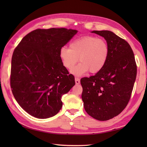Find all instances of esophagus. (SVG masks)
Here are the masks:
<instances>
[{"instance_id":"1","label":"esophagus","mask_w":147,"mask_h":147,"mask_svg":"<svg viewBox=\"0 0 147 147\" xmlns=\"http://www.w3.org/2000/svg\"><path fill=\"white\" fill-rule=\"evenodd\" d=\"M75 83L77 85H78V84L80 83V80L78 78H75Z\"/></svg>"}]
</instances>
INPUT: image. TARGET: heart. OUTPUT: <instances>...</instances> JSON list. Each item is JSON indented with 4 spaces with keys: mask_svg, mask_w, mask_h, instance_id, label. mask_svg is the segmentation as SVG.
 Returning a JSON list of instances; mask_svg holds the SVG:
<instances>
[{
    "mask_svg": "<svg viewBox=\"0 0 147 147\" xmlns=\"http://www.w3.org/2000/svg\"><path fill=\"white\" fill-rule=\"evenodd\" d=\"M109 53L110 49L105 39L85 35L71 41L69 49L62 47L59 57L68 70H71L80 60V63L72 70V73L80 76L88 71L92 74L98 73L107 63Z\"/></svg>",
    "mask_w": 147,
    "mask_h": 147,
    "instance_id": "heart-1",
    "label": "heart"
}]
</instances>
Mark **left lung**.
<instances>
[{"label": "left lung", "instance_id": "8db88e82", "mask_svg": "<svg viewBox=\"0 0 147 147\" xmlns=\"http://www.w3.org/2000/svg\"><path fill=\"white\" fill-rule=\"evenodd\" d=\"M92 33L104 37L110 53L100 71L81 79L82 98L87 114L98 121H107L119 114L128 104L137 66L133 50L125 40L107 30Z\"/></svg>", "mask_w": 147, "mask_h": 147}]
</instances>
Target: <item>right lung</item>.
Returning <instances> with one entry per match:
<instances>
[{"label": "right lung", "instance_id": "add662e5", "mask_svg": "<svg viewBox=\"0 0 147 147\" xmlns=\"http://www.w3.org/2000/svg\"><path fill=\"white\" fill-rule=\"evenodd\" d=\"M78 31L36 29L23 37L12 56L11 88L16 100L32 116H54L62 106V95L75 85L62 64L59 52Z\"/></svg>", "mask_w": 147, "mask_h": 147}]
</instances>
